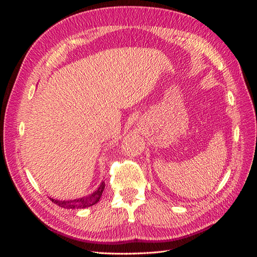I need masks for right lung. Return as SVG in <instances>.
<instances>
[{
	"mask_svg": "<svg viewBox=\"0 0 257 257\" xmlns=\"http://www.w3.org/2000/svg\"><path fill=\"white\" fill-rule=\"evenodd\" d=\"M104 189H105V183L102 182L98 186V189L95 192H93L89 196H84L81 198H76V199H71V200H57L53 198H50V199L52 203L58 205L61 208H65V209L88 208V207H91L93 205L97 204V201L99 200L100 196H102Z\"/></svg>",
	"mask_w": 257,
	"mask_h": 257,
	"instance_id": "1",
	"label": "right lung"
}]
</instances>
